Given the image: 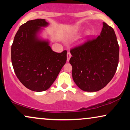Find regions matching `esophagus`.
Instances as JSON below:
<instances>
[{
  "label": "esophagus",
  "mask_w": 130,
  "mask_h": 130,
  "mask_svg": "<svg viewBox=\"0 0 130 130\" xmlns=\"http://www.w3.org/2000/svg\"><path fill=\"white\" fill-rule=\"evenodd\" d=\"M71 56V53H70V52H68V53H67V62H69Z\"/></svg>",
  "instance_id": "1"
}]
</instances>
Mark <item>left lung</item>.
<instances>
[{
    "label": "left lung",
    "mask_w": 130,
    "mask_h": 130,
    "mask_svg": "<svg viewBox=\"0 0 130 130\" xmlns=\"http://www.w3.org/2000/svg\"><path fill=\"white\" fill-rule=\"evenodd\" d=\"M74 82L81 90L96 92L111 81L119 63V46L114 29L103 23L100 35L70 50Z\"/></svg>",
    "instance_id": "8db88e82"
}]
</instances>
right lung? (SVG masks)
Masks as SVG:
<instances>
[{
  "label": "right lung",
  "instance_id": "right-lung-1",
  "mask_svg": "<svg viewBox=\"0 0 130 130\" xmlns=\"http://www.w3.org/2000/svg\"><path fill=\"white\" fill-rule=\"evenodd\" d=\"M44 19L29 21L19 27L11 46V62L18 79L35 92L47 90L66 63V50L53 51L38 34L48 26Z\"/></svg>",
  "mask_w": 130,
  "mask_h": 130
}]
</instances>
